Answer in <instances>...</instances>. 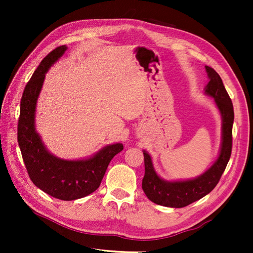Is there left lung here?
<instances>
[{"label": "left lung", "mask_w": 253, "mask_h": 253, "mask_svg": "<svg viewBox=\"0 0 253 253\" xmlns=\"http://www.w3.org/2000/svg\"><path fill=\"white\" fill-rule=\"evenodd\" d=\"M210 82L206 93L215 100L222 114L223 140L221 152L211 168L195 179L185 181H165L155 173L150 155L143 151L144 176L142 189L149 200L169 208H184L211 192L219 181L232 154L234 107L225 89L222 78L212 67L206 66Z\"/></svg>", "instance_id": "obj_1"}]
</instances>
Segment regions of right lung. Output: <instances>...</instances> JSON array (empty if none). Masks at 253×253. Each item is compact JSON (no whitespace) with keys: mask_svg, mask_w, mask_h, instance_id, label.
<instances>
[{"mask_svg":"<svg viewBox=\"0 0 253 253\" xmlns=\"http://www.w3.org/2000/svg\"><path fill=\"white\" fill-rule=\"evenodd\" d=\"M67 47L57 46L50 52L26 84L20 101L17 140L31 181L47 195L64 201L76 200L98 189L111 160L124 149L122 143L107 146L88 160L66 161L55 158L45 150L35 129L38 95L45 73Z\"/></svg>","mask_w":253,"mask_h":253,"instance_id":"add662e5","label":"right lung"}]
</instances>
